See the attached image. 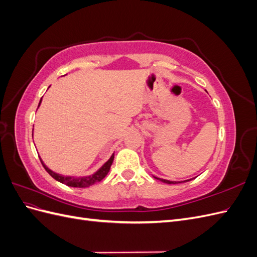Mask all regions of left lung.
I'll return each instance as SVG.
<instances>
[{
	"label": "left lung",
	"mask_w": 257,
	"mask_h": 257,
	"mask_svg": "<svg viewBox=\"0 0 257 257\" xmlns=\"http://www.w3.org/2000/svg\"><path fill=\"white\" fill-rule=\"evenodd\" d=\"M154 177V176H153ZM155 179H158V180H160V181H162V182H164V183H168V184H176V183H181V182H185V181H190V180H185V181H179V182H176V181H169V180H165V179H161V178H158V177H154Z\"/></svg>",
	"instance_id": "1"
}]
</instances>
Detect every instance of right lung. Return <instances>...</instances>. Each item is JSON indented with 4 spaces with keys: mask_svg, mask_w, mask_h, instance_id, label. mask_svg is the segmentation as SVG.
Segmentation results:
<instances>
[{
    "mask_svg": "<svg viewBox=\"0 0 257 257\" xmlns=\"http://www.w3.org/2000/svg\"><path fill=\"white\" fill-rule=\"evenodd\" d=\"M42 103V98L40 100V104H38V107H40ZM33 136V134H32ZM113 158H114V153H112V155L110 157V159L108 160L105 164L100 167L97 172H95L94 174H92L90 176H85V177H75V176H63V175H60L52 172L51 169H49L47 166L44 164V162L41 159V162L43 166L45 167V169L47 170V173L53 178L56 179L57 181L66 184L68 186H73V188H89V186L93 185L96 182H99L100 180H103V179L106 177V175L108 174L110 169V166L113 162Z\"/></svg>",
    "mask_w": 257,
    "mask_h": 257,
    "instance_id": "obj_1",
    "label": "right lung"
}]
</instances>
